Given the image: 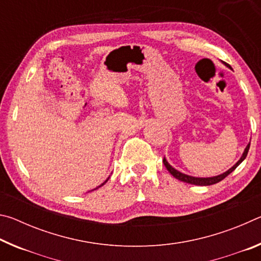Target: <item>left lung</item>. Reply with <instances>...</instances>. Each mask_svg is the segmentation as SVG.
I'll use <instances>...</instances> for the list:
<instances>
[{
    "label": "left lung",
    "mask_w": 261,
    "mask_h": 261,
    "mask_svg": "<svg viewBox=\"0 0 261 261\" xmlns=\"http://www.w3.org/2000/svg\"><path fill=\"white\" fill-rule=\"evenodd\" d=\"M226 64V63H224ZM227 67H229L228 64H226ZM230 68V67H229ZM249 148H250V143L247 144V146L245 147L244 152H243L242 156L240 160H238L235 165H233L230 169H228L226 173L221 174V175H218V176H213V177H193V176H190V175H187V174H183L180 173V171L176 170L174 167H171L169 163H168V161L166 160V158H163V163H165V166L167 168V170L169 171V173L174 176L175 178H177L178 180H182V182H185V183H189V184H193V185H212V184H215V183H219L220 180H222L223 178H226L227 176L232 173L233 170L236 169V168L241 165V163L244 161V159L246 158L247 155V152H249Z\"/></svg>",
    "instance_id": "left-lung-1"
}]
</instances>
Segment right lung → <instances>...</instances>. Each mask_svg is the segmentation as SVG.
<instances>
[{
	"label": "right lung",
	"mask_w": 261,
	"mask_h": 261,
	"mask_svg": "<svg viewBox=\"0 0 261 261\" xmlns=\"http://www.w3.org/2000/svg\"><path fill=\"white\" fill-rule=\"evenodd\" d=\"M108 179H109V177H108V178H107V179H106V180H105V182H103V183H102V184H101V185H99V187H98V188H100V187H102V185H103V184H105V183H107V180H108ZM98 188H95V189H98ZM95 189H94V190H95Z\"/></svg>",
	"instance_id": "obj_1"
}]
</instances>
